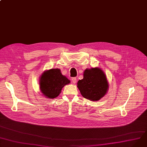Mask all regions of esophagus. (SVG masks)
<instances>
[{
	"mask_svg": "<svg viewBox=\"0 0 147 147\" xmlns=\"http://www.w3.org/2000/svg\"><path fill=\"white\" fill-rule=\"evenodd\" d=\"M72 81L74 84H76L77 82V79L76 78H72Z\"/></svg>",
	"mask_w": 147,
	"mask_h": 147,
	"instance_id": "34e87169",
	"label": "esophagus"
}]
</instances>
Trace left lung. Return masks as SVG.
I'll return each mask as SVG.
<instances>
[{
    "label": "left lung",
    "mask_w": 147,
    "mask_h": 147,
    "mask_svg": "<svg viewBox=\"0 0 147 147\" xmlns=\"http://www.w3.org/2000/svg\"><path fill=\"white\" fill-rule=\"evenodd\" d=\"M77 87L84 98L97 101L107 93L109 84L104 72L96 67L84 71V78L78 81Z\"/></svg>",
    "instance_id": "8db88e82"
}]
</instances>
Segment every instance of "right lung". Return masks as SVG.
<instances>
[{"mask_svg": "<svg viewBox=\"0 0 147 147\" xmlns=\"http://www.w3.org/2000/svg\"><path fill=\"white\" fill-rule=\"evenodd\" d=\"M71 82L59 69H51L45 71L40 76L39 87L44 96L49 99L57 97L61 92L62 88Z\"/></svg>", "mask_w": 147, "mask_h": 147, "instance_id": "add662e5", "label": "right lung"}]
</instances>
